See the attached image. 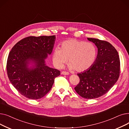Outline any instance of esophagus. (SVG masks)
I'll return each mask as SVG.
<instances>
[{"label":"esophagus","mask_w":129,"mask_h":129,"mask_svg":"<svg viewBox=\"0 0 129 129\" xmlns=\"http://www.w3.org/2000/svg\"><path fill=\"white\" fill-rule=\"evenodd\" d=\"M61 74H62V75H69V73L67 72H65V71H63L61 72Z\"/></svg>","instance_id":"obj_1"}]
</instances>
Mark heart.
Returning a JSON list of instances; mask_svg holds the SVG:
<instances>
[{"label": "heart", "instance_id": "b5f03b06", "mask_svg": "<svg viewBox=\"0 0 129 129\" xmlns=\"http://www.w3.org/2000/svg\"><path fill=\"white\" fill-rule=\"evenodd\" d=\"M96 57V49L93 44L70 39L64 41L59 47L54 50L52 61L57 68L60 69L69 59L70 69L82 72L90 68Z\"/></svg>", "mask_w": 129, "mask_h": 129}]
</instances>
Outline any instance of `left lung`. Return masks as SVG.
I'll return each mask as SVG.
<instances>
[{"instance_id":"1","label":"left lung","mask_w":129,"mask_h":129,"mask_svg":"<svg viewBox=\"0 0 129 129\" xmlns=\"http://www.w3.org/2000/svg\"><path fill=\"white\" fill-rule=\"evenodd\" d=\"M87 39L96 45L98 54L89 69L77 74L80 82L75 90L84 98L94 99L106 94L117 82L120 62L117 51L110 43L97 39Z\"/></svg>"}]
</instances>
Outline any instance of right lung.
Wrapping results in <instances>:
<instances>
[{
  "label": "right lung",
  "mask_w": 129,
  "mask_h": 129,
  "mask_svg": "<svg viewBox=\"0 0 129 129\" xmlns=\"http://www.w3.org/2000/svg\"><path fill=\"white\" fill-rule=\"evenodd\" d=\"M55 38V36L28 37L17 43L10 51L7 62L8 76L23 96L31 99L42 98L60 75L59 71L45 64ZM30 64L32 66L29 67Z\"/></svg>",
  "instance_id": "right-lung-1"
}]
</instances>
